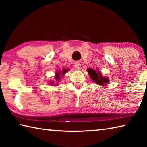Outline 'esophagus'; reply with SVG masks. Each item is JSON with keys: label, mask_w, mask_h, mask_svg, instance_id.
Wrapping results in <instances>:
<instances>
[{"label": "esophagus", "mask_w": 147, "mask_h": 147, "mask_svg": "<svg viewBox=\"0 0 147 147\" xmlns=\"http://www.w3.org/2000/svg\"><path fill=\"white\" fill-rule=\"evenodd\" d=\"M80 66H81V64L80 63V61H76L75 63H74V67H75L76 69H79L80 68Z\"/></svg>", "instance_id": "34e87169"}]
</instances>
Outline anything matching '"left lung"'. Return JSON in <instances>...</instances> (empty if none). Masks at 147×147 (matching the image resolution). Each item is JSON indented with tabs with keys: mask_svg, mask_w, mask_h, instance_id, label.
Segmentation results:
<instances>
[{
	"mask_svg": "<svg viewBox=\"0 0 147 147\" xmlns=\"http://www.w3.org/2000/svg\"><path fill=\"white\" fill-rule=\"evenodd\" d=\"M88 71L92 80L98 85L106 86L109 82V79L106 77L102 76L99 71H95L93 69H88Z\"/></svg>",
	"mask_w": 147,
	"mask_h": 147,
	"instance_id": "8db88e82",
	"label": "left lung"
}]
</instances>
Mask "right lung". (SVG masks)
I'll return each instance as SVG.
<instances>
[{
	"instance_id": "obj_1",
	"label": "right lung",
	"mask_w": 147,
	"mask_h": 147,
	"mask_svg": "<svg viewBox=\"0 0 147 147\" xmlns=\"http://www.w3.org/2000/svg\"><path fill=\"white\" fill-rule=\"evenodd\" d=\"M67 71H68V69H63V70L62 71V72H60L61 73V74L59 73V72H56V76H55L56 80V81H59V78H60V74H61L62 75H63V74H65V73ZM54 84V83H53V82H51V84Z\"/></svg>"
}]
</instances>
